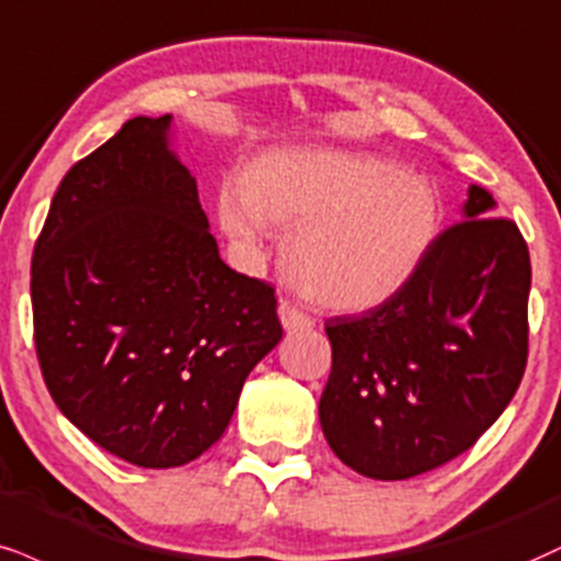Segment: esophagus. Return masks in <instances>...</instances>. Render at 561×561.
Instances as JSON below:
<instances>
[{"instance_id": "34e87169", "label": "esophagus", "mask_w": 561, "mask_h": 561, "mask_svg": "<svg viewBox=\"0 0 561 561\" xmlns=\"http://www.w3.org/2000/svg\"><path fill=\"white\" fill-rule=\"evenodd\" d=\"M279 321L287 332H302V329H310L316 323L293 300H279Z\"/></svg>"}]
</instances>
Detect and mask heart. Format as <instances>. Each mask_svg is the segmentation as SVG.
I'll return each mask as SVG.
<instances>
[{"label": "heart", "instance_id": "b5f03b06", "mask_svg": "<svg viewBox=\"0 0 561 561\" xmlns=\"http://www.w3.org/2000/svg\"><path fill=\"white\" fill-rule=\"evenodd\" d=\"M229 238L259 248L266 227L293 229L287 272L310 300L374 308L400 289L438 225L431 185L394 161L336 148H272L219 195Z\"/></svg>", "mask_w": 561, "mask_h": 561}]
</instances>
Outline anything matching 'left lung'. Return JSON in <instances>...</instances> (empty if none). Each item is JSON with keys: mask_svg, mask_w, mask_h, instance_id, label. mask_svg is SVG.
I'll list each match as a JSON object with an SVG mask.
<instances>
[{"mask_svg": "<svg viewBox=\"0 0 561 561\" xmlns=\"http://www.w3.org/2000/svg\"><path fill=\"white\" fill-rule=\"evenodd\" d=\"M470 185L462 221L431 240L381 306L327 321L332 374L319 417L355 473L404 481L468 451L504 413L528 363L530 253Z\"/></svg>", "mask_w": 561, "mask_h": 561, "instance_id": "8db88e82", "label": "left lung"}]
</instances>
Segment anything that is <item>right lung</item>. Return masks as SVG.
<instances>
[{
    "mask_svg": "<svg viewBox=\"0 0 561 561\" xmlns=\"http://www.w3.org/2000/svg\"><path fill=\"white\" fill-rule=\"evenodd\" d=\"M172 117L127 119L59 182L33 248V340L67 421L138 468L219 442L282 340L274 287L219 259Z\"/></svg>",
    "mask_w": 561,
    "mask_h": 561,
    "instance_id": "1",
    "label": "right lung"
}]
</instances>
